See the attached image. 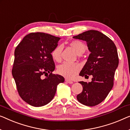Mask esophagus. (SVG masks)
<instances>
[{"instance_id": "34e87169", "label": "esophagus", "mask_w": 130, "mask_h": 130, "mask_svg": "<svg viewBox=\"0 0 130 130\" xmlns=\"http://www.w3.org/2000/svg\"><path fill=\"white\" fill-rule=\"evenodd\" d=\"M65 81L67 83H69V84H73V82H72V81H71V80H68V79H66L65 80Z\"/></svg>"}]
</instances>
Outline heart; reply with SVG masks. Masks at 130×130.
I'll use <instances>...</instances> for the list:
<instances>
[{
    "instance_id": "obj_1",
    "label": "heart",
    "mask_w": 130,
    "mask_h": 130,
    "mask_svg": "<svg viewBox=\"0 0 130 130\" xmlns=\"http://www.w3.org/2000/svg\"><path fill=\"white\" fill-rule=\"evenodd\" d=\"M69 46L73 48L77 54L80 55L83 53L86 50V46L83 43L79 40H73L69 43ZM61 46H56L51 52V56L55 61H61ZM81 69L80 66L77 63L70 64L64 63L60 65L57 68V72L67 78H72L77 74Z\"/></svg>"
}]
</instances>
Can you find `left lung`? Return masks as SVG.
Listing matches in <instances>:
<instances>
[{
	"instance_id": "obj_1",
	"label": "left lung",
	"mask_w": 130,
	"mask_h": 130,
	"mask_svg": "<svg viewBox=\"0 0 130 130\" xmlns=\"http://www.w3.org/2000/svg\"><path fill=\"white\" fill-rule=\"evenodd\" d=\"M73 38L86 41L90 52L79 75L93 76L91 82H79L83 86V91L77 95V99L85 106H95L106 99L113 87L114 74L118 66L117 47L109 37L94 30Z\"/></svg>"
}]
</instances>
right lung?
<instances>
[{"mask_svg": "<svg viewBox=\"0 0 130 130\" xmlns=\"http://www.w3.org/2000/svg\"><path fill=\"white\" fill-rule=\"evenodd\" d=\"M60 39L44 33H31L14 50L12 76L19 94L31 106L41 107L50 103L58 84L64 82L63 76L52 74L55 64L51 52ZM46 74L50 75L43 78Z\"/></svg>", "mask_w": 130, "mask_h": 130, "instance_id": "1", "label": "right lung"}]
</instances>
